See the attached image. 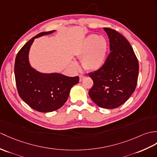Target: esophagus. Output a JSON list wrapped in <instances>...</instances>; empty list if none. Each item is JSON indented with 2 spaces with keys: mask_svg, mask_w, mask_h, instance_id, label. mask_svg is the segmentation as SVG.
Segmentation results:
<instances>
[{
  "mask_svg": "<svg viewBox=\"0 0 157 157\" xmlns=\"http://www.w3.org/2000/svg\"><path fill=\"white\" fill-rule=\"evenodd\" d=\"M86 76L83 75H79V82H82V80L85 78Z\"/></svg>",
  "mask_w": 157,
  "mask_h": 157,
  "instance_id": "obj_1",
  "label": "esophagus"
}]
</instances>
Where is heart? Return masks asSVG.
<instances>
[{
	"mask_svg": "<svg viewBox=\"0 0 157 157\" xmlns=\"http://www.w3.org/2000/svg\"><path fill=\"white\" fill-rule=\"evenodd\" d=\"M108 42L104 36L92 34L87 36L80 47L77 56L82 59L83 67L87 71H96L103 66L106 60ZM72 66L78 68L75 62Z\"/></svg>",
	"mask_w": 157,
	"mask_h": 157,
	"instance_id": "heart-1",
	"label": "heart"
}]
</instances>
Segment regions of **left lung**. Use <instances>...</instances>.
<instances>
[{
  "instance_id": "left-lung-1",
  "label": "left lung",
  "mask_w": 157,
  "mask_h": 157,
  "mask_svg": "<svg viewBox=\"0 0 157 157\" xmlns=\"http://www.w3.org/2000/svg\"><path fill=\"white\" fill-rule=\"evenodd\" d=\"M110 41V53L101 68L89 74L94 85L89 96L103 108L119 107L136 89L139 65L132 46L118 32L104 28Z\"/></svg>"
}]
</instances>
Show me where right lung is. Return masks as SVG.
I'll return each mask as SVG.
<instances>
[{
  "label": "right lung",
  "mask_w": 157,
  "mask_h": 157,
  "mask_svg": "<svg viewBox=\"0 0 157 157\" xmlns=\"http://www.w3.org/2000/svg\"><path fill=\"white\" fill-rule=\"evenodd\" d=\"M55 31L42 32L25 43L18 52L14 63V76L19 95L25 103L40 112L57 110L67 101L71 87L79 82V77L61 74H43L33 68L29 52L35 39Z\"/></svg>",
  "instance_id": "1"
}]
</instances>
